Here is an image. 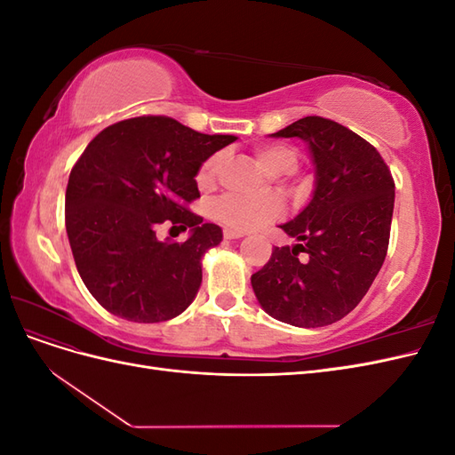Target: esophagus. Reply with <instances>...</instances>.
Listing matches in <instances>:
<instances>
[{
  "instance_id": "1",
  "label": "esophagus",
  "mask_w": 455,
  "mask_h": 455,
  "mask_svg": "<svg viewBox=\"0 0 455 455\" xmlns=\"http://www.w3.org/2000/svg\"><path fill=\"white\" fill-rule=\"evenodd\" d=\"M224 237L226 239H241V237H244V233L233 231V229H224Z\"/></svg>"
}]
</instances>
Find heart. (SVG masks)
I'll return each mask as SVG.
<instances>
[{
    "mask_svg": "<svg viewBox=\"0 0 455 455\" xmlns=\"http://www.w3.org/2000/svg\"><path fill=\"white\" fill-rule=\"evenodd\" d=\"M256 157L269 174H292L298 169L299 157L294 149L284 146H267L256 149ZM222 164V154H214L206 159L197 172L199 186L206 188L214 182V178ZM216 220L233 231H252L264 224L273 222L283 214V204L275 197H241L226 194L218 197L212 204Z\"/></svg>",
    "mask_w": 455,
    "mask_h": 455,
    "instance_id": "heart-1",
    "label": "heart"
}]
</instances>
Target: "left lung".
<instances>
[{
	"mask_svg": "<svg viewBox=\"0 0 455 455\" xmlns=\"http://www.w3.org/2000/svg\"><path fill=\"white\" fill-rule=\"evenodd\" d=\"M269 136L307 144L315 188L301 212L279 226L296 244L275 246L251 277L252 291L281 323L332 324L359 306L383 266L393 176L374 146L336 121L309 116Z\"/></svg>",
	"mask_w": 455,
	"mask_h": 455,
	"instance_id": "8db88e82",
	"label": "left lung"
}]
</instances>
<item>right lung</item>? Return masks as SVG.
Masks as SVG:
<instances>
[{
    "label": "right lung",
    "instance_id": "right-lung-1",
    "mask_svg": "<svg viewBox=\"0 0 455 455\" xmlns=\"http://www.w3.org/2000/svg\"><path fill=\"white\" fill-rule=\"evenodd\" d=\"M233 134H203L161 116L119 121L96 134L66 188V233L89 292L132 323L174 319L196 299L203 256L222 229L188 211L196 176ZM190 229L184 243L159 242V223Z\"/></svg>",
    "mask_w": 455,
    "mask_h": 455
}]
</instances>
